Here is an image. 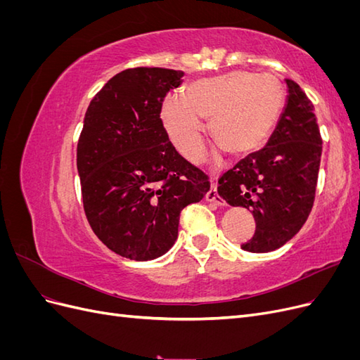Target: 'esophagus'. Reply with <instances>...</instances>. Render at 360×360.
<instances>
[{
    "instance_id": "1",
    "label": "esophagus",
    "mask_w": 360,
    "mask_h": 360,
    "mask_svg": "<svg viewBox=\"0 0 360 360\" xmlns=\"http://www.w3.org/2000/svg\"><path fill=\"white\" fill-rule=\"evenodd\" d=\"M205 200L209 201V202H213V204H216V205H225L224 200L219 197V195H217V191H216V183H214V180H212V186H210V191L205 193Z\"/></svg>"
}]
</instances>
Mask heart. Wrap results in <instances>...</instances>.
I'll use <instances>...</instances> for the list:
<instances>
[{
	"mask_svg": "<svg viewBox=\"0 0 360 360\" xmlns=\"http://www.w3.org/2000/svg\"><path fill=\"white\" fill-rule=\"evenodd\" d=\"M285 103V89L274 75L236 70L192 82L183 96L162 102L160 120L180 153L197 162L205 150L210 120L214 143L234 156L257 150L274 130Z\"/></svg>",
	"mask_w": 360,
	"mask_h": 360,
	"instance_id": "b5f03b06",
	"label": "heart"
}]
</instances>
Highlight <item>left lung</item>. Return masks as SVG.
<instances>
[{
    "label": "left lung",
    "instance_id": "1",
    "mask_svg": "<svg viewBox=\"0 0 360 360\" xmlns=\"http://www.w3.org/2000/svg\"><path fill=\"white\" fill-rule=\"evenodd\" d=\"M288 99L267 144L222 174L217 193L255 219V234L242 245L248 252H270L296 236L315 200L321 135L314 105L287 79Z\"/></svg>",
    "mask_w": 360,
    "mask_h": 360
}]
</instances>
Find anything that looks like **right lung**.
Returning <instances> with one entry per match:
<instances>
[{
  "label": "right lung",
  "instance_id": "1",
  "mask_svg": "<svg viewBox=\"0 0 360 360\" xmlns=\"http://www.w3.org/2000/svg\"><path fill=\"white\" fill-rule=\"evenodd\" d=\"M183 75L123 70L85 112L76 153L84 212L101 242L129 259L168 252L181 210L210 191L209 177L179 155L160 120L162 102Z\"/></svg>",
  "mask_w": 360,
  "mask_h": 360
}]
</instances>
